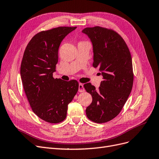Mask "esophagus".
Returning <instances> with one entry per match:
<instances>
[{
	"label": "esophagus",
	"mask_w": 159,
	"mask_h": 159,
	"mask_svg": "<svg viewBox=\"0 0 159 159\" xmlns=\"http://www.w3.org/2000/svg\"><path fill=\"white\" fill-rule=\"evenodd\" d=\"M84 91H85V89H84L83 84L80 83L79 85V92H84Z\"/></svg>",
	"instance_id": "34e87169"
}]
</instances>
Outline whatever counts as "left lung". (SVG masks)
Wrapping results in <instances>:
<instances>
[{"mask_svg":"<svg viewBox=\"0 0 159 159\" xmlns=\"http://www.w3.org/2000/svg\"><path fill=\"white\" fill-rule=\"evenodd\" d=\"M83 33L93 44V67L99 69L103 79L98 90L91 83L84 84L92 97L86 114L93 122L105 123L120 113L132 91L134 73L130 52L124 39L111 29L86 27Z\"/></svg>","mask_w":159,"mask_h":159,"instance_id":"left-lung-1","label":"left lung"}]
</instances>
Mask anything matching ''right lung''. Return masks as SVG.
<instances>
[{
	"label": "right lung",
	"instance_id": "add662e5",
	"mask_svg": "<svg viewBox=\"0 0 159 159\" xmlns=\"http://www.w3.org/2000/svg\"><path fill=\"white\" fill-rule=\"evenodd\" d=\"M76 27H59L38 33L28 43L21 63L22 84L33 112L49 123L67 116V105L79 90L76 80L54 79L58 49L62 40Z\"/></svg>",
	"mask_w": 159,
	"mask_h": 159
}]
</instances>
